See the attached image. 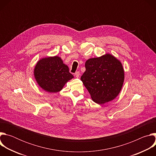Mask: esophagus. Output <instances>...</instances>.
<instances>
[{
	"instance_id": "obj_1",
	"label": "esophagus",
	"mask_w": 156,
	"mask_h": 156,
	"mask_svg": "<svg viewBox=\"0 0 156 156\" xmlns=\"http://www.w3.org/2000/svg\"><path fill=\"white\" fill-rule=\"evenodd\" d=\"M75 76H76V78H78V77L80 76V73L79 72H76L75 73Z\"/></svg>"
}]
</instances>
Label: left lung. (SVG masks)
Here are the masks:
<instances>
[{"label": "left lung", "mask_w": 156, "mask_h": 156, "mask_svg": "<svg viewBox=\"0 0 156 156\" xmlns=\"http://www.w3.org/2000/svg\"><path fill=\"white\" fill-rule=\"evenodd\" d=\"M86 71L81 77L93 101L103 104L114 100L123 86L125 74L122 63L114 55L106 54L88 59Z\"/></svg>", "instance_id": "left-lung-1"}]
</instances>
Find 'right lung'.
Listing matches in <instances>:
<instances>
[{
  "label": "right lung",
  "mask_w": 156,
  "mask_h": 156,
  "mask_svg": "<svg viewBox=\"0 0 156 156\" xmlns=\"http://www.w3.org/2000/svg\"><path fill=\"white\" fill-rule=\"evenodd\" d=\"M34 78L38 85L49 93H57L73 78L68 66L58 56L40 59L34 69Z\"/></svg>",
  "instance_id": "1"
}]
</instances>
